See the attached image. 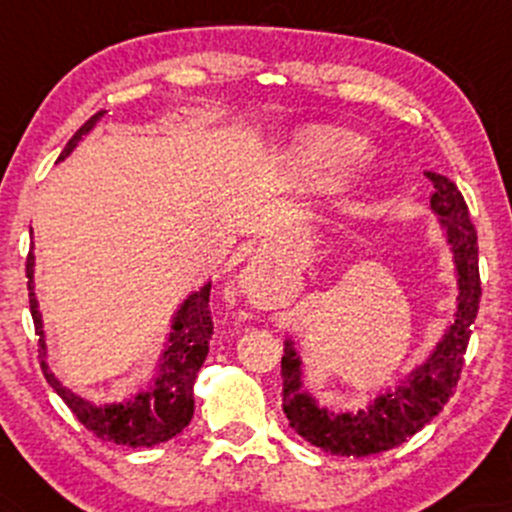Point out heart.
<instances>
[{"label": "heart", "instance_id": "b5f03b06", "mask_svg": "<svg viewBox=\"0 0 512 512\" xmlns=\"http://www.w3.org/2000/svg\"><path fill=\"white\" fill-rule=\"evenodd\" d=\"M363 154H366V142L356 134L344 132V129L315 127L298 139L293 161H296L298 173L308 182H325Z\"/></svg>", "mask_w": 512, "mask_h": 512}]
</instances>
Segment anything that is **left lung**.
<instances>
[{
	"mask_svg": "<svg viewBox=\"0 0 512 512\" xmlns=\"http://www.w3.org/2000/svg\"><path fill=\"white\" fill-rule=\"evenodd\" d=\"M426 178L436 187L431 195V207L440 214V221L448 231L455 252L457 281H460L457 317L443 342L433 351L431 361L411 373L402 387L392 390L387 397H380L368 409L356 414H330L327 409H317L315 402H310L301 390V373H298L301 361L291 342H286L281 358V399H284L286 419L303 438L332 455L366 457L397 448L443 411L460 383L469 334L481 301L477 228L469 219L467 202L455 182L431 170H426Z\"/></svg>",
	"mask_w": 512,
	"mask_h": 512,
	"instance_id": "left-lung-1",
	"label": "left lung"
}]
</instances>
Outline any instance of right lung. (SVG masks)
<instances>
[{
	"label": "right lung",
	"instance_id": "1",
	"mask_svg": "<svg viewBox=\"0 0 512 512\" xmlns=\"http://www.w3.org/2000/svg\"><path fill=\"white\" fill-rule=\"evenodd\" d=\"M101 115H105V110L88 117L84 125L76 129V134L64 146L60 158L69 156L76 142L101 120ZM26 276L33 325L35 334H38L40 354H43V325H40L38 301H35L33 293V252L26 255ZM209 291L211 284L204 286L202 291L192 293L178 310L173 334H170V346L166 354H163L158 378L146 390L139 392L137 397L127 399L122 404H110V407H93V404L84 402L81 397L72 395L67 387L57 383L55 375L48 373L45 361H40L45 380L64 399V404L74 411V416L84 424V428L96 433L101 440H108V443L115 445H129V448H144V445L151 448V445L166 443L168 438L178 436L182 428L190 424L192 411H195L192 385H195L199 368H202L204 358L209 354V339L214 334Z\"/></svg>",
	"mask_w": 512,
	"mask_h": 512
}]
</instances>
